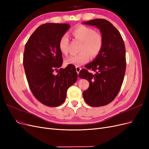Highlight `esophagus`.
<instances>
[{
	"label": "esophagus",
	"instance_id": "34e87169",
	"mask_svg": "<svg viewBox=\"0 0 149 149\" xmlns=\"http://www.w3.org/2000/svg\"><path fill=\"white\" fill-rule=\"evenodd\" d=\"M81 68L80 67H79V66H76V71H77V73H78V74H79V71H81Z\"/></svg>",
	"mask_w": 149,
	"mask_h": 149
}]
</instances>
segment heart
I'll return each mask as SVG.
<instances>
[{"instance_id": "b5f03b06", "label": "heart", "mask_w": 149, "mask_h": 149, "mask_svg": "<svg viewBox=\"0 0 149 149\" xmlns=\"http://www.w3.org/2000/svg\"><path fill=\"white\" fill-rule=\"evenodd\" d=\"M72 34L76 39L82 42V44L79 49L81 53L66 58L65 63L67 65L81 66L89 61V55L95 57L101 52L103 45L102 37L93 29L84 25H78L72 30ZM68 36L66 34L63 35L60 39L58 47L64 55H67L68 52Z\"/></svg>"}]
</instances>
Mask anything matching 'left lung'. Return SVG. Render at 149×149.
<instances>
[{
    "instance_id": "left-lung-1",
    "label": "left lung",
    "mask_w": 149,
    "mask_h": 149,
    "mask_svg": "<svg viewBox=\"0 0 149 149\" xmlns=\"http://www.w3.org/2000/svg\"><path fill=\"white\" fill-rule=\"evenodd\" d=\"M83 24L95 26L100 30L103 45L100 53L80 71L78 76L89 82V88L83 93L85 102L93 107L106 106L119 93L125 72V49L119 31L105 19H94Z\"/></svg>"
}]
</instances>
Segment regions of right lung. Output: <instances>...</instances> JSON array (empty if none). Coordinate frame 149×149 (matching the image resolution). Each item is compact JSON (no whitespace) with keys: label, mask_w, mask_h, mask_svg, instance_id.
I'll return each instance as SVG.
<instances>
[{"label":"right lung","mask_w":149,"mask_h":149,"mask_svg":"<svg viewBox=\"0 0 149 149\" xmlns=\"http://www.w3.org/2000/svg\"><path fill=\"white\" fill-rule=\"evenodd\" d=\"M70 28L67 24L48 23L40 25L30 36L25 47L23 63L31 93L37 100L49 107H57L66 100V91L77 80L73 65L65 69L60 39ZM59 71L55 75L54 70Z\"/></svg>","instance_id":"add662e5"}]
</instances>
